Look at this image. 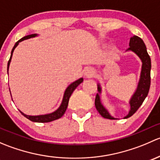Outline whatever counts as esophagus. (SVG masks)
<instances>
[{"instance_id": "esophagus-1", "label": "esophagus", "mask_w": 160, "mask_h": 160, "mask_svg": "<svg viewBox=\"0 0 160 160\" xmlns=\"http://www.w3.org/2000/svg\"><path fill=\"white\" fill-rule=\"evenodd\" d=\"M94 74V70H93V68H91V67H88L87 69H85L84 70V76L86 77H91Z\"/></svg>"}]
</instances>
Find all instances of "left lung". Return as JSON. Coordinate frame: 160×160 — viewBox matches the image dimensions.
Instances as JSON below:
<instances>
[{
  "instance_id": "1",
  "label": "left lung",
  "mask_w": 160,
  "mask_h": 160,
  "mask_svg": "<svg viewBox=\"0 0 160 160\" xmlns=\"http://www.w3.org/2000/svg\"><path fill=\"white\" fill-rule=\"evenodd\" d=\"M127 51H132L135 52L137 56L141 59L142 65L141 74H140V79L138 81V87L134 94L131 98L129 101L130 104V111L128 114L125 116L124 118H128L133 115L136 111L139 108L140 106L143 103L144 100L147 97L149 93L150 83H151V77H150V70H151V59L146 50V46L144 42L139 37L134 35L130 38L129 48ZM98 93H97L96 98H95V107L98 110L99 114L104 118L108 119H117L111 115L108 111L104 107L101 101L100 93H101V85L98 84Z\"/></svg>"
}]
</instances>
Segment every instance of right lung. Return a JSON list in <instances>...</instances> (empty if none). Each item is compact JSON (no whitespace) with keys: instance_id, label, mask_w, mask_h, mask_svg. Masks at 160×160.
Returning <instances> with one entry per match:
<instances>
[{"instance_id":"right-lung-1","label":"right lung","mask_w":160,"mask_h":160,"mask_svg":"<svg viewBox=\"0 0 160 160\" xmlns=\"http://www.w3.org/2000/svg\"><path fill=\"white\" fill-rule=\"evenodd\" d=\"M37 35H38L37 34H32V35H26V36L22 38L20 40H18V41L15 43V45H14V47H13L12 50H11L10 59H9L8 62V74L9 66H10V62L11 60V58H12L13 52H14V50L16 47H17L18 43L21 42L22 41H23V40L28 39V38H34V37L37 36ZM83 78H80L79 80H76V81H74L73 83H72L71 84L69 85L68 88H67L65 90V93H64V95H63V98H62V103H61L60 106H59V108H58L56 111H55L54 112L50 113V114H42V115H36V116L27 115V114H25L21 111L20 112L22 113V115H24L25 118H27L29 119L30 121H32V122H41V123H44V122H52V121L56 120V119L60 118L64 114L66 110H67V106H68L69 100H70L71 94H72V92L74 91V90L77 88V86L80 85V83L83 82Z\"/></svg>"}]
</instances>
